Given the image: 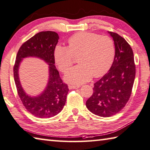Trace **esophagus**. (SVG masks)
I'll return each mask as SVG.
<instances>
[{"label":"esophagus","mask_w":150,"mask_h":150,"mask_svg":"<svg viewBox=\"0 0 150 150\" xmlns=\"http://www.w3.org/2000/svg\"><path fill=\"white\" fill-rule=\"evenodd\" d=\"M80 87L78 85H69L68 86V88L69 89H78Z\"/></svg>","instance_id":"obj_1"}]
</instances>
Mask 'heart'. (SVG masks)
<instances>
[{"label": "heart", "mask_w": 150, "mask_h": 150, "mask_svg": "<svg viewBox=\"0 0 150 150\" xmlns=\"http://www.w3.org/2000/svg\"><path fill=\"white\" fill-rule=\"evenodd\" d=\"M76 67L68 71L65 80L72 83L88 82L91 77H101L110 69L114 61L115 47L113 41L107 36L90 32H79L68 39V47L57 45L54 57L59 70L66 72L77 56Z\"/></svg>", "instance_id": "obj_1"}]
</instances>
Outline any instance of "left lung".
<instances>
[{
  "instance_id": "left-lung-1",
  "label": "left lung",
  "mask_w": 150,
  "mask_h": 150,
  "mask_svg": "<svg viewBox=\"0 0 150 150\" xmlns=\"http://www.w3.org/2000/svg\"><path fill=\"white\" fill-rule=\"evenodd\" d=\"M109 33L114 41V61L109 72L94 83L93 93L86 101L89 111L103 117H111L124 108L132 93L136 74L130 45L119 34Z\"/></svg>"
}]
</instances>
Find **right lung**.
Returning a JSON list of instances; mask_svg holds the SVG:
<instances>
[{
	"mask_svg": "<svg viewBox=\"0 0 150 150\" xmlns=\"http://www.w3.org/2000/svg\"><path fill=\"white\" fill-rule=\"evenodd\" d=\"M59 39L54 31H41L22 45L16 58L14 78L18 96L27 111L41 119L59 114L64 106L69 90L54 66V52ZM26 57H39L49 64L48 83L43 92L36 97L26 94L19 81L18 69L20 62Z\"/></svg>",
	"mask_w": 150,
	"mask_h": 150,
	"instance_id": "1",
	"label": "right lung"
}]
</instances>
